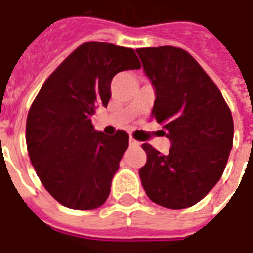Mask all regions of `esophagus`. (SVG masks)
Masks as SVG:
<instances>
[{"label": "esophagus", "mask_w": 253, "mask_h": 253, "mask_svg": "<svg viewBox=\"0 0 253 253\" xmlns=\"http://www.w3.org/2000/svg\"><path fill=\"white\" fill-rule=\"evenodd\" d=\"M129 145H130V147H138V145H140V142L136 141L133 137H130L129 138Z\"/></svg>", "instance_id": "1"}]
</instances>
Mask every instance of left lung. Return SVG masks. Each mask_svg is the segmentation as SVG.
<instances>
[{
  "label": "left lung",
  "instance_id": "left-lung-1",
  "mask_svg": "<svg viewBox=\"0 0 253 253\" xmlns=\"http://www.w3.org/2000/svg\"><path fill=\"white\" fill-rule=\"evenodd\" d=\"M156 90L152 117L172 147L161 155L142 144L138 170L153 203L170 210L195 206L217 184L233 144V120L223 94L199 62L181 47L136 49Z\"/></svg>",
  "mask_w": 253,
  "mask_h": 253
}]
</instances>
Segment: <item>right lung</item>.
Listing matches in <instances>:
<instances>
[{"instance_id": "1", "label": "right lung", "mask_w": 253, "mask_h": 253, "mask_svg": "<svg viewBox=\"0 0 253 253\" xmlns=\"http://www.w3.org/2000/svg\"><path fill=\"white\" fill-rule=\"evenodd\" d=\"M140 68L130 47L85 42L57 66L34 98L26 147L42 185L62 206L94 210L109 196L129 136L97 132L90 117L108 105L113 77Z\"/></svg>"}]
</instances>
